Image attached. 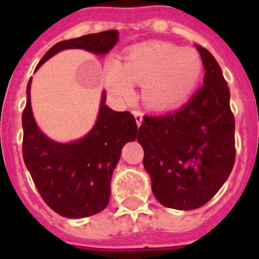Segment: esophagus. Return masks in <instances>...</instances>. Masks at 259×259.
<instances>
[{
  "label": "esophagus",
  "instance_id": "esophagus-1",
  "mask_svg": "<svg viewBox=\"0 0 259 259\" xmlns=\"http://www.w3.org/2000/svg\"><path fill=\"white\" fill-rule=\"evenodd\" d=\"M133 114H134V118H136V122H137V126L140 127L142 123V113L140 111V110H134Z\"/></svg>",
  "mask_w": 259,
  "mask_h": 259
}]
</instances>
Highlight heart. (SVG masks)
<instances>
[{"instance_id":"heart-1","label":"heart","mask_w":259,"mask_h":259,"mask_svg":"<svg viewBox=\"0 0 259 259\" xmlns=\"http://www.w3.org/2000/svg\"><path fill=\"white\" fill-rule=\"evenodd\" d=\"M203 63L193 50L165 41L130 48L122 66L110 60L105 70L107 89L121 99L133 95L134 83H142V99L152 109L179 105L191 95L200 79Z\"/></svg>"}]
</instances>
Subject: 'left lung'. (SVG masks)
Returning <instances> with one entry per match:
<instances>
[{
  "mask_svg": "<svg viewBox=\"0 0 259 259\" xmlns=\"http://www.w3.org/2000/svg\"><path fill=\"white\" fill-rule=\"evenodd\" d=\"M196 48L205 70L204 84L181 109L145 115L137 137L156 199L168 208L184 211L211 200L235 161L229 86L212 55Z\"/></svg>",
  "mask_w": 259,
  "mask_h": 259,
  "instance_id": "1",
  "label": "left lung"
}]
</instances>
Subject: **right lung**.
Here are the masks:
<instances>
[{
	"mask_svg": "<svg viewBox=\"0 0 259 259\" xmlns=\"http://www.w3.org/2000/svg\"><path fill=\"white\" fill-rule=\"evenodd\" d=\"M118 30H105L55 44L36 67L60 51L86 50L106 55L117 41ZM30 82L22 113V157L42 200L55 212L71 219L91 217L107 207L110 183L121 150L138 137L137 123L129 111H114L102 93L97 122L80 140L62 144L50 140L34 121L30 106Z\"/></svg>",
	"mask_w": 259,
	"mask_h": 259,
	"instance_id": "1",
	"label": "right lung"
}]
</instances>
